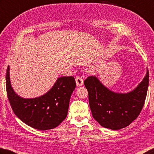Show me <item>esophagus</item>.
Here are the masks:
<instances>
[{
	"label": "esophagus",
	"instance_id": "esophagus-1",
	"mask_svg": "<svg viewBox=\"0 0 154 154\" xmlns=\"http://www.w3.org/2000/svg\"><path fill=\"white\" fill-rule=\"evenodd\" d=\"M75 81H76V84L77 87L82 86L83 84V81L82 77H79V76L76 77V78H75Z\"/></svg>",
	"mask_w": 154,
	"mask_h": 154
}]
</instances>
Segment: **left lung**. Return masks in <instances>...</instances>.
I'll list each match as a JSON object with an SVG mask.
<instances>
[{"label": "left lung", "instance_id": "left-lung-1", "mask_svg": "<svg viewBox=\"0 0 154 154\" xmlns=\"http://www.w3.org/2000/svg\"><path fill=\"white\" fill-rule=\"evenodd\" d=\"M92 116L105 128L119 130L129 125L143 107L149 86V71L137 88L128 93L110 90L95 76L84 81Z\"/></svg>", "mask_w": 154, "mask_h": 154}]
</instances>
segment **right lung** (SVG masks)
I'll use <instances>...</instances> for the list:
<instances>
[{
	"label": "right lung",
	"mask_w": 154,
	"mask_h": 154,
	"mask_svg": "<svg viewBox=\"0 0 154 154\" xmlns=\"http://www.w3.org/2000/svg\"><path fill=\"white\" fill-rule=\"evenodd\" d=\"M75 87L73 77H61L43 96L23 98L13 90L10 81L9 66L7 69L6 89L11 108L21 121L35 129H52L65 119L70 97Z\"/></svg>",
	"instance_id": "right-lung-1"
}]
</instances>
